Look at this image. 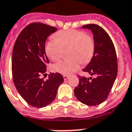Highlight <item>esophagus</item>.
Listing matches in <instances>:
<instances>
[{
  "mask_svg": "<svg viewBox=\"0 0 132 132\" xmlns=\"http://www.w3.org/2000/svg\"><path fill=\"white\" fill-rule=\"evenodd\" d=\"M68 78H69V76H67V75H64L63 76V79H65V80H66V79H68Z\"/></svg>",
  "mask_w": 132,
  "mask_h": 132,
  "instance_id": "esophagus-1",
  "label": "esophagus"
}]
</instances>
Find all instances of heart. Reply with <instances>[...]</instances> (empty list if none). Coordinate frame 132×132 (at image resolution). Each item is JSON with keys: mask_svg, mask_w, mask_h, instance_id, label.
I'll return each instance as SVG.
<instances>
[{"mask_svg": "<svg viewBox=\"0 0 132 132\" xmlns=\"http://www.w3.org/2000/svg\"><path fill=\"white\" fill-rule=\"evenodd\" d=\"M54 40L45 45V53L50 60L56 61L61 58L63 51L69 48V59L53 65V70L59 73L69 75L78 70L79 63L88 64L95 51V42L91 36L84 31L74 29L60 30L53 35Z\"/></svg>", "mask_w": 132, "mask_h": 132, "instance_id": "b5f03b06", "label": "heart"}]
</instances>
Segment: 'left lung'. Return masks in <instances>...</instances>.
I'll return each mask as SVG.
<instances>
[{"label":"left lung","instance_id":"1","mask_svg":"<svg viewBox=\"0 0 132 132\" xmlns=\"http://www.w3.org/2000/svg\"><path fill=\"white\" fill-rule=\"evenodd\" d=\"M82 28L92 31L95 42L93 57L83 71L95 78L79 76L74 94L83 104L96 106L107 98L114 84L117 74V54L113 41L103 28L96 24L84 25Z\"/></svg>","mask_w":132,"mask_h":132}]
</instances>
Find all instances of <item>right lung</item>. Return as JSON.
Segmentation results:
<instances>
[{"label":"right lung","mask_w":132,"mask_h":132,"mask_svg":"<svg viewBox=\"0 0 132 132\" xmlns=\"http://www.w3.org/2000/svg\"><path fill=\"white\" fill-rule=\"evenodd\" d=\"M57 28L42 23L26 26L15 41L12 55V76L21 97L30 106L42 108L54 100L63 78L59 73H51L44 80L49 60L45 53L47 37Z\"/></svg>","instance_id":"right-lung-1"}]
</instances>
